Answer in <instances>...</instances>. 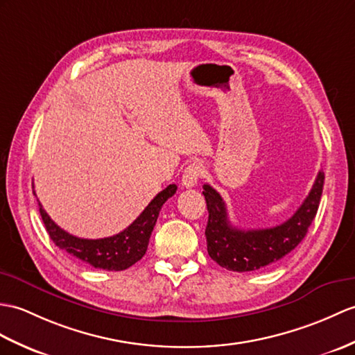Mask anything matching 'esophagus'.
<instances>
[{"label": "esophagus", "mask_w": 355, "mask_h": 355, "mask_svg": "<svg viewBox=\"0 0 355 355\" xmlns=\"http://www.w3.org/2000/svg\"><path fill=\"white\" fill-rule=\"evenodd\" d=\"M202 174H204L202 164L200 162H193L184 169L183 178H181V183H183L184 187H193V186H196L198 180L202 177Z\"/></svg>", "instance_id": "esophagus-1"}]
</instances>
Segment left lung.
<instances>
[{
	"label": "left lung",
	"instance_id": "obj_1",
	"mask_svg": "<svg viewBox=\"0 0 355 355\" xmlns=\"http://www.w3.org/2000/svg\"><path fill=\"white\" fill-rule=\"evenodd\" d=\"M324 180V172L319 171L309 196L295 215L277 227L261 230L233 227L222 196L211 186L204 184L202 195L209 210L205 237L210 257L219 266L234 272L257 270L282 260L306 237L318 213Z\"/></svg>",
	"mask_w": 355,
	"mask_h": 355
}]
</instances>
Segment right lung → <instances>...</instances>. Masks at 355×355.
Listing matches in <instances>:
<instances>
[{"label":"right lung","instance_id":"right-lung-1","mask_svg":"<svg viewBox=\"0 0 355 355\" xmlns=\"http://www.w3.org/2000/svg\"><path fill=\"white\" fill-rule=\"evenodd\" d=\"M175 192L177 186L169 184L154 196V200L146 205L145 210L140 213L133 224L127 227L123 232L104 239H81L72 236L66 233L48 216V213L42 209L40 202L39 211L49 237L60 250L96 269L123 270L133 266L145 255L162 205ZM33 193H35V191H33Z\"/></svg>","mask_w":355,"mask_h":355}]
</instances>
